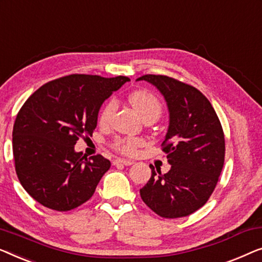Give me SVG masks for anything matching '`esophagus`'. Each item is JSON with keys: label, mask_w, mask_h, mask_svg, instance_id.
<instances>
[{"label": "esophagus", "mask_w": 262, "mask_h": 262, "mask_svg": "<svg viewBox=\"0 0 262 262\" xmlns=\"http://www.w3.org/2000/svg\"><path fill=\"white\" fill-rule=\"evenodd\" d=\"M134 164V161L133 160H128V159H121V158H117L113 161V165H115V166H119V165H124V166H130V165Z\"/></svg>", "instance_id": "1"}]
</instances>
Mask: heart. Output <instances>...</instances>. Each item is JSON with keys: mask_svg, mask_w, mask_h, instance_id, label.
<instances>
[{"mask_svg": "<svg viewBox=\"0 0 262 262\" xmlns=\"http://www.w3.org/2000/svg\"><path fill=\"white\" fill-rule=\"evenodd\" d=\"M129 101L132 105L134 106L136 112L140 115L146 117L147 115H160L161 113V104L156 96L148 93V91H135L129 96ZM116 101L114 98H110L105 103L99 114V122L105 124L108 123L116 112ZM142 145V141L138 138H133V136H127V138H116L112 142V147L116 152L124 156H133L138 149V147Z\"/></svg>", "mask_w": 262, "mask_h": 262, "instance_id": "heart-1", "label": "heart"}]
</instances>
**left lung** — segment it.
Wrapping results in <instances>:
<instances>
[{"instance_id":"8db88e82","label":"left lung","mask_w":262,"mask_h":262,"mask_svg":"<svg viewBox=\"0 0 262 262\" xmlns=\"http://www.w3.org/2000/svg\"><path fill=\"white\" fill-rule=\"evenodd\" d=\"M166 99L169 126L163 142L171 169L159 168L140 190L145 204L164 219L189 216L211 196L222 172L224 133L209 99L189 84L161 75H145Z\"/></svg>"}]
</instances>
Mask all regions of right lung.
Returning <instances> with one entry per match:
<instances>
[{
    "mask_svg": "<svg viewBox=\"0 0 262 262\" xmlns=\"http://www.w3.org/2000/svg\"><path fill=\"white\" fill-rule=\"evenodd\" d=\"M129 78L69 75L29 96L13 128V154L21 185L40 204L69 211L89 201L110 161L75 152L93 135L102 103Z\"/></svg>",
    "mask_w": 262,
    "mask_h": 262,
    "instance_id": "add662e5",
    "label": "right lung"
}]
</instances>
